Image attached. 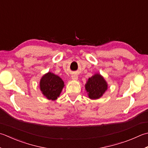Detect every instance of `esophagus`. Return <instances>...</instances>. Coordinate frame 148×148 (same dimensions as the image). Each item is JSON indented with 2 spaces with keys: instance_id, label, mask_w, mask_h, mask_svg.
I'll return each instance as SVG.
<instances>
[{
  "instance_id": "34e87169",
  "label": "esophagus",
  "mask_w": 148,
  "mask_h": 148,
  "mask_svg": "<svg viewBox=\"0 0 148 148\" xmlns=\"http://www.w3.org/2000/svg\"><path fill=\"white\" fill-rule=\"evenodd\" d=\"M77 76L76 74H73V75H72V79H74V80H76V79H77Z\"/></svg>"
}]
</instances>
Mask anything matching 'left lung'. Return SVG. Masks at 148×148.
Segmentation results:
<instances>
[{"instance_id":"8db88e82","label":"left lung","mask_w":148,"mask_h":148,"mask_svg":"<svg viewBox=\"0 0 148 148\" xmlns=\"http://www.w3.org/2000/svg\"><path fill=\"white\" fill-rule=\"evenodd\" d=\"M108 88L107 84L104 77L100 74H95L88 78L85 84V89L88 92V97L91 99L100 98Z\"/></svg>"}]
</instances>
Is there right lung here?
Masks as SVG:
<instances>
[{"instance_id": "1", "label": "right lung", "mask_w": 148, "mask_h": 148, "mask_svg": "<svg viewBox=\"0 0 148 148\" xmlns=\"http://www.w3.org/2000/svg\"><path fill=\"white\" fill-rule=\"evenodd\" d=\"M40 90L49 100L54 101L60 96L64 82L62 78L51 72L43 75L40 82Z\"/></svg>"}]
</instances>
